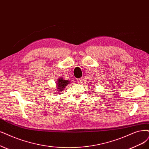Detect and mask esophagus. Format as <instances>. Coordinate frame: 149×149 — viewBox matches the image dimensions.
<instances>
[{
  "label": "esophagus",
  "instance_id": "esophagus-1",
  "mask_svg": "<svg viewBox=\"0 0 149 149\" xmlns=\"http://www.w3.org/2000/svg\"><path fill=\"white\" fill-rule=\"evenodd\" d=\"M82 81H83V80H82V79H77V81L78 84H81L82 83Z\"/></svg>",
  "mask_w": 149,
  "mask_h": 149
}]
</instances>
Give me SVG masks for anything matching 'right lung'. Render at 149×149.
<instances>
[{"label": "right lung", "mask_w": 149, "mask_h": 149, "mask_svg": "<svg viewBox=\"0 0 149 149\" xmlns=\"http://www.w3.org/2000/svg\"><path fill=\"white\" fill-rule=\"evenodd\" d=\"M70 81L68 80H64L62 77H59L57 79L56 83V93H54V94H61L62 91H63L64 89H65V88L66 86H68L69 84H70Z\"/></svg>", "instance_id": "right-lung-1"}]
</instances>
